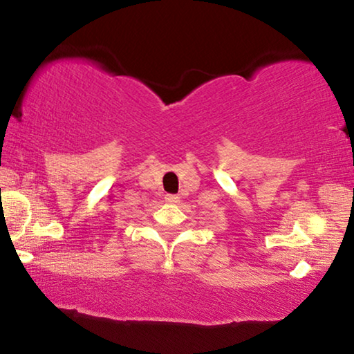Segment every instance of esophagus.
I'll list each match as a JSON object with an SVG mask.
<instances>
[{"label":"esophagus","instance_id":"34e87169","mask_svg":"<svg viewBox=\"0 0 354 354\" xmlns=\"http://www.w3.org/2000/svg\"><path fill=\"white\" fill-rule=\"evenodd\" d=\"M165 201L167 203H171V205H173V203H178L179 201V196L178 195H165Z\"/></svg>","mask_w":354,"mask_h":354}]
</instances>
